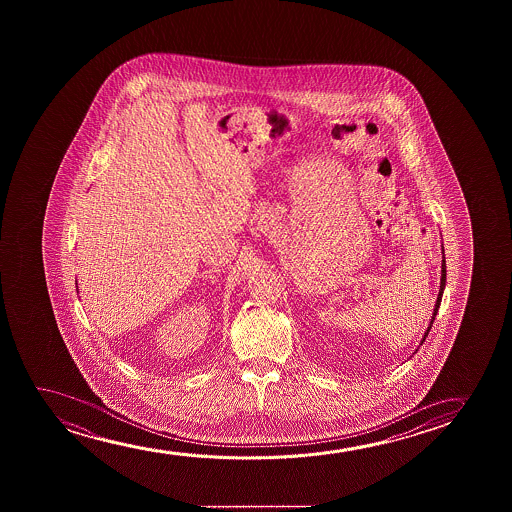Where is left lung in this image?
<instances>
[{
    "label": "left lung",
    "instance_id": "left-lung-1",
    "mask_svg": "<svg viewBox=\"0 0 512 512\" xmlns=\"http://www.w3.org/2000/svg\"><path fill=\"white\" fill-rule=\"evenodd\" d=\"M442 253H444V248H442ZM444 288H446V260L442 257V266H441V288H439V295H437V301H435L434 313H432V320H430V325H428L427 332H425V336L421 339V344L423 341L427 339L428 332L432 329V323H434L435 315H437V311H439V306H441L442 294H444Z\"/></svg>",
    "mask_w": 512,
    "mask_h": 512
}]
</instances>
